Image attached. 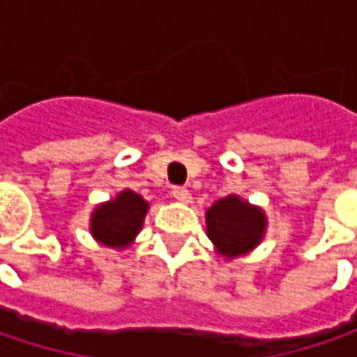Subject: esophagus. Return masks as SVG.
Listing matches in <instances>:
<instances>
[{
    "mask_svg": "<svg viewBox=\"0 0 357 357\" xmlns=\"http://www.w3.org/2000/svg\"><path fill=\"white\" fill-rule=\"evenodd\" d=\"M172 194H174V198L179 200V202H190V200H192L190 190H188V188H181V185H174V188H172Z\"/></svg>",
    "mask_w": 357,
    "mask_h": 357,
    "instance_id": "34e87169",
    "label": "esophagus"
}]
</instances>
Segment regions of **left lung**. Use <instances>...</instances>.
<instances>
[{"label": "left lung", "instance_id": "obj_1", "mask_svg": "<svg viewBox=\"0 0 357 357\" xmlns=\"http://www.w3.org/2000/svg\"><path fill=\"white\" fill-rule=\"evenodd\" d=\"M262 211L250 206L238 196L217 200L206 211V231L213 244L225 256H240L252 250L264 234Z\"/></svg>", "mask_w": 357, "mask_h": 357}]
</instances>
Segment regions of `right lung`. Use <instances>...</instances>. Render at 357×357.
<instances>
[{
    "mask_svg": "<svg viewBox=\"0 0 357 357\" xmlns=\"http://www.w3.org/2000/svg\"><path fill=\"white\" fill-rule=\"evenodd\" d=\"M149 204L132 190L121 192L115 200L101 204L91 219L93 236L111 248L128 246L140 231Z\"/></svg>",
    "mask_w": 357,
    "mask_h": 357,
    "instance_id": "right-lung-1",
    "label": "right lung"
}]
</instances>
